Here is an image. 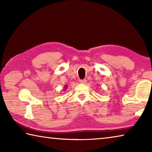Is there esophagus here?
<instances>
[{"label":"esophagus","mask_w":152,"mask_h":152,"mask_svg":"<svg viewBox=\"0 0 152 152\" xmlns=\"http://www.w3.org/2000/svg\"><path fill=\"white\" fill-rule=\"evenodd\" d=\"M86 80H80V83H81V84H86Z\"/></svg>","instance_id":"1"}]
</instances>
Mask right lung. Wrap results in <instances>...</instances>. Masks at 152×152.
Segmentation results:
<instances>
[{"label":"right lung","mask_w":152,"mask_h":152,"mask_svg":"<svg viewBox=\"0 0 152 152\" xmlns=\"http://www.w3.org/2000/svg\"><path fill=\"white\" fill-rule=\"evenodd\" d=\"M66 88H67V86H65V88L66 89Z\"/></svg>","instance_id":"right-lung-1"}]
</instances>
